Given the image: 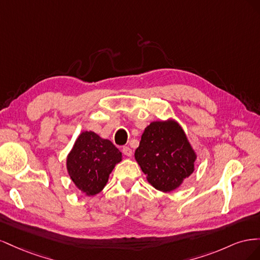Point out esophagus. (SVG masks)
<instances>
[{
	"label": "esophagus",
	"mask_w": 260,
	"mask_h": 260,
	"mask_svg": "<svg viewBox=\"0 0 260 260\" xmlns=\"http://www.w3.org/2000/svg\"><path fill=\"white\" fill-rule=\"evenodd\" d=\"M122 153H123L125 156L131 157V156H132V149H131L129 146H123V147H122Z\"/></svg>",
	"instance_id": "esophagus-1"
}]
</instances>
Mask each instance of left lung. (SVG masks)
Here are the masks:
<instances>
[{
    "label": "left lung",
    "mask_w": 260,
    "mask_h": 260,
    "mask_svg": "<svg viewBox=\"0 0 260 260\" xmlns=\"http://www.w3.org/2000/svg\"><path fill=\"white\" fill-rule=\"evenodd\" d=\"M135 158L147 182L169 193L193 174L198 154L180 123L168 118L152 121L144 129Z\"/></svg>",
    "instance_id": "left-lung-1"
}]
</instances>
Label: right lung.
I'll use <instances>...</instances> for the list:
<instances>
[{
	"mask_svg": "<svg viewBox=\"0 0 260 260\" xmlns=\"http://www.w3.org/2000/svg\"><path fill=\"white\" fill-rule=\"evenodd\" d=\"M122 160V154L109 140L93 131H82L66 158L67 172L85 196L103 191L109 175Z\"/></svg>",
	"mask_w": 260,
	"mask_h": 260,
	"instance_id": "add662e5",
	"label": "right lung"
}]
</instances>
